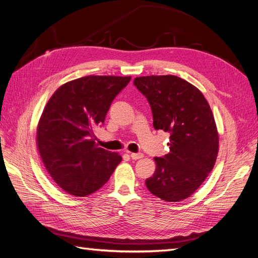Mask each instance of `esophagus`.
Listing matches in <instances>:
<instances>
[{
    "instance_id": "esophagus-1",
    "label": "esophagus",
    "mask_w": 258,
    "mask_h": 258,
    "mask_svg": "<svg viewBox=\"0 0 258 258\" xmlns=\"http://www.w3.org/2000/svg\"><path fill=\"white\" fill-rule=\"evenodd\" d=\"M130 156L132 157V159H139L144 157V154L142 153H131Z\"/></svg>"
}]
</instances>
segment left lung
I'll return each mask as SVG.
<instances>
[{
  "label": "left lung",
  "mask_w": 258,
  "mask_h": 258,
  "mask_svg": "<svg viewBox=\"0 0 258 258\" xmlns=\"http://www.w3.org/2000/svg\"><path fill=\"white\" fill-rule=\"evenodd\" d=\"M134 85L150 104L154 128L170 134V152L154 158L156 170L146 179L147 188L164 201H182L216 163L219 137L212 109L201 91L175 75L141 76Z\"/></svg>",
  "instance_id": "1"
}]
</instances>
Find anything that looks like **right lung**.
Returning a JSON list of instances; mask_svg holds the SVG:
<instances>
[{
	"mask_svg": "<svg viewBox=\"0 0 258 258\" xmlns=\"http://www.w3.org/2000/svg\"><path fill=\"white\" fill-rule=\"evenodd\" d=\"M131 76L88 75L63 84L46 103L37 127V147L54 182L63 191L86 197L109 179L122 157L95 145L113 99Z\"/></svg>",
	"mask_w": 258,
	"mask_h": 258,
	"instance_id": "right-lung-1",
	"label": "right lung"
}]
</instances>
